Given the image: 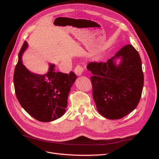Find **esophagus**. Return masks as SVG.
Listing matches in <instances>:
<instances>
[{
	"label": "esophagus",
	"instance_id": "34e87169",
	"mask_svg": "<svg viewBox=\"0 0 159 159\" xmlns=\"http://www.w3.org/2000/svg\"><path fill=\"white\" fill-rule=\"evenodd\" d=\"M84 71V69L83 67H81V66H80V65L77 66L75 67V70H74L75 74L77 75H78V76H80L81 74H82Z\"/></svg>",
	"mask_w": 159,
	"mask_h": 159
}]
</instances>
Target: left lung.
<instances>
[{"label": "left lung", "instance_id": "obj_1", "mask_svg": "<svg viewBox=\"0 0 159 159\" xmlns=\"http://www.w3.org/2000/svg\"><path fill=\"white\" fill-rule=\"evenodd\" d=\"M87 68L93 75V98L103 117L119 119L137 107L144 75L140 56L132 45L123 47L107 62H90Z\"/></svg>", "mask_w": 159, "mask_h": 159}]
</instances>
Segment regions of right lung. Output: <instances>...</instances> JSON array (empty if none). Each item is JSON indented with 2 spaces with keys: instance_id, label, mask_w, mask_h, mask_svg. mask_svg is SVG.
Masks as SVG:
<instances>
[{
  "instance_id": "right-lung-1",
  "label": "right lung",
  "mask_w": 159,
  "mask_h": 159,
  "mask_svg": "<svg viewBox=\"0 0 159 159\" xmlns=\"http://www.w3.org/2000/svg\"><path fill=\"white\" fill-rule=\"evenodd\" d=\"M28 43L24 42L18 54L14 73L15 93L22 108L32 117L42 122H50L61 117L68 105V98L76 75L55 71V65L49 64L44 75L34 74L24 66L22 56Z\"/></svg>"
}]
</instances>
